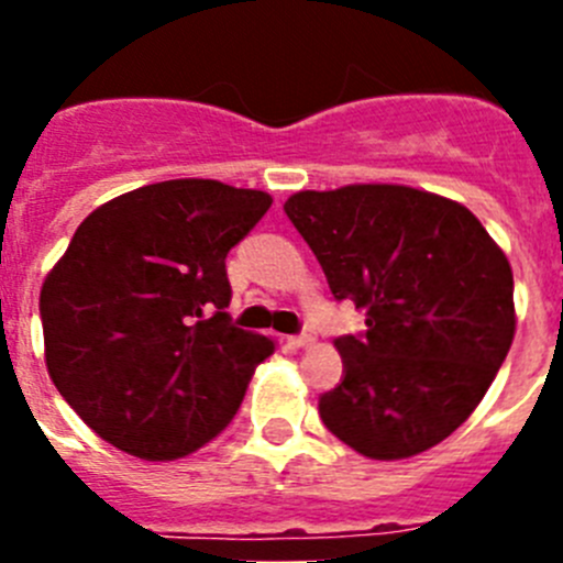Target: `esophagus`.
<instances>
[{
  "label": "esophagus",
  "instance_id": "34e87169",
  "mask_svg": "<svg viewBox=\"0 0 563 563\" xmlns=\"http://www.w3.org/2000/svg\"><path fill=\"white\" fill-rule=\"evenodd\" d=\"M290 343L305 350V346H312V343H316V335H312V332H301V335H292Z\"/></svg>",
  "mask_w": 563,
  "mask_h": 563
}]
</instances>
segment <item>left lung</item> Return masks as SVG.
<instances>
[{"instance_id":"left-lung-1","label":"left lung","mask_w":563,"mask_h":563,"mask_svg":"<svg viewBox=\"0 0 563 563\" xmlns=\"http://www.w3.org/2000/svg\"><path fill=\"white\" fill-rule=\"evenodd\" d=\"M287 217L335 298L366 310L338 338L343 380L321 395L327 429L369 460H406L454 434L516 335L514 271L462 202L395 183L296 191Z\"/></svg>"}]
</instances>
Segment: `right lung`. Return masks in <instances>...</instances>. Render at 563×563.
<instances>
[{
	"label": "right lung",
	"instance_id": "obj_1",
	"mask_svg": "<svg viewBox=\"0 0 563 563\" xmlns=\"http://www.w3.org/2000/svg\"><path fill=\"white\" fill-rule=\"evenodd\" d=\"M271 206L267 191L188 177L78 225L38 296L44 363L109 445L166 462L228 429L276 341L231 324L225 256Z\"/></svg>",
	"mask_w": 563,
	"mask_h": 563
}]
</instances>
